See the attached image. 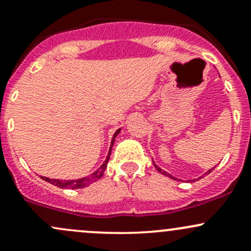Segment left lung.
<instances>
[{
    "instance_id": "left-lung-1",
    "label": "left lung",
    "mask_w": 251,
    "mask_h": 251,
    "mask_svg": "<svg viewBox=\"0 0 251 251\" xmlns=\"http://www.w3.org/2000/svg\"><path fill=\"white\" fill-rule=\"evenodd\" d=\"M153 164H154V161H153ZM154 166H155V169H157V170H158V171H159V172H160V174L165 175V176H168V177H169V178H172V179H176V180H177V178H176V177H174V176H172V175H170V174H169V172L164 171V170H163V169H161V168H159V166L157 165V164H154ZM213 169H214V168H213ZM213 169H209V170H208V171H207V172H206V174H204V175H208V174H211V172H212V170H213ZM204 175H202V176H200V177H199V178H198V179H200V178H202V177H203V176H204ZM191 180H195V179H191Z\"/></svg>"
}]
</instances>
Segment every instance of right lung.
<instances>
[{"label": "right lung", "instance_id": "1", "mask_svg": "<svg viewBox=\"0 0 251 251\" xmlns=\"http://www.w3.org/2000/svg\"><path fill=\"white\" fill-rule=\"evenodd\" d=\"M121 131V129H118L117 131L114 134V136H112V140H111V145H110V150H109V153H107L106 155V159H105V161L103 164H101V166L99 168L97 171H94L93 174H91L90 176H86V177H82V178H79V179H55V178H48V177H44V176H40V178L43 180H47V182L51 183V184L56 185V187L58 188H62V189H80V188H85L87 187V185H90L91 183L96 182V180L100 179L101 177H103L104 175V171L105 169H106L107 166V163H109V159H110V154H111V151H112V146H114V142H115V139L116 136L118 135V133Z\"/></svg>", "mask_w": 251, "mask_h": 251}]
</instances>
